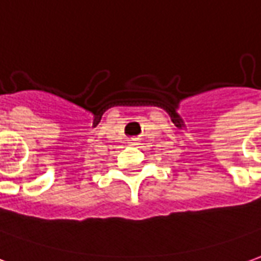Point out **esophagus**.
Listing matches in <instances>:
<instances>
[{
	"mask_svg": "<svg viewBox=\"0 0 261 261\" xmlns=\"http://www.w3.org/2000/svg\"><path fill=\"white\" fill-rule=\"evenodd\" d=\"M129 145H130V146H138V145H139V142H138V139H132V142H130Z\"/></svg>",
	"mask_w": 261,
	"mask_h": 261,
	"instance_id": "esophagus-1",
	"label": "esophagus"
}]
</instances>
